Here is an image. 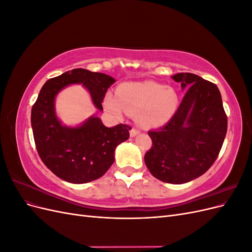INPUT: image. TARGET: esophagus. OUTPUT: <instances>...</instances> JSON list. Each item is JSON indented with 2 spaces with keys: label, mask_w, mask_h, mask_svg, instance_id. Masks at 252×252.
<instances>
[{
  "label": "esophagus",
  "mask_w": 252,
  "mask_h": 252,
  "mask_svg": "<svg viewBox=\"0 0 252 252\" xmlns=\"http://www.w3.org/2000/svg\"><path fill=\"white\" fill-rule=\"evenodd\" d=\"M140 133V130H138V129H135V128H132L131 130H130V136H135V135H138Z\"/></svg>",
  "instance_id": "34e87169"
}]
</instances>
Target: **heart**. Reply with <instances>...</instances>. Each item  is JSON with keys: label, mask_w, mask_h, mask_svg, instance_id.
Here are the masks:
<instances>
[{"label": "heart", "mask_w": 252, "mask_h": 252, "mask_svg": "<svg viewBox=\"0 0 252 252\" xmlns=\"http://www.w3.org/2000/svg\"><path fill=\"white\" fill-rule=\"evenodd\" d=\"M179 96L170 86H163L151 81L125 83L117 94H107L104 107L116 118H123L127 112L134 114L144 127H158L168 122L177 110Z\"/></svg>", "instance_id": "b5f03b06"}]
</instances>
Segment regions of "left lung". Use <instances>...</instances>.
<instances>
[{
    "label": "left lung",
    "mask_w": 252,
    "mask_h": 252,
    "mask_svg": "<svg viewBox=\"0 0 252 252\" xmlns=\"http://www.w3.org/2000/svg\"><path fill=\"white\" fill-rule=\"evenodd\" d=\"M171 78L186 94L168 123L148 132L152 147L144 159L158 180L184 184L215 163L226 136L227 117L216 84L189 72Z\"/></svg>",
    "instance_id": "left-lung-1"
}]
</instances>
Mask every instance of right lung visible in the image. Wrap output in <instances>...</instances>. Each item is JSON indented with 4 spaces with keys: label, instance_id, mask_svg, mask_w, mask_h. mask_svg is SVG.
<instances>
[{
    "label": "right lung",
    "instance_id": "obj_1",
    "mask_svg": "<svg viewBox=\"0 0 252 252\" xmlns=\"http://www.w3.org/2000/svg\"><path fill=\"white\" fill-rule=\"evenodd\" d=\"M114 82L108 74L77 68L48 80L42 87L32 109L33 138L43 163L60 179L84 184L101 178L113 164L117 147L128 140L130 127H106L95 116L77 126L64 125L56 111L58 94L81 84L95 108L102 111L105 94Z\"/></svg>",
    "mask_w": 252,
    "mask_h": 252
}]
</instances>
